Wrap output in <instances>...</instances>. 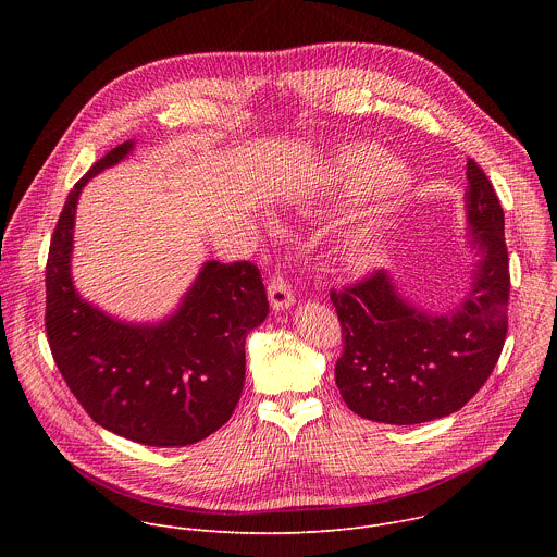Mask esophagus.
Wrapping results in <instances>:
<instances>
[{
    "instance_id": "obj_1",
    "label": "esophagus",
    "mask_w": 557,
    "mask_h": 557,
    "mask_svg": "<svg viewBox=\"0 0 557 557\" xmlns=\"http://www.w3.org/2000/svg\"><path fill=\"white\" fill-rule=\"evenodd\" d=\"M269 301H271L273 310H277V312L284 310V308H288V306L295 301L293 288H290V284H288L284 277L275 275V277L269 282Z\"/></svg>"
}]
</instances>
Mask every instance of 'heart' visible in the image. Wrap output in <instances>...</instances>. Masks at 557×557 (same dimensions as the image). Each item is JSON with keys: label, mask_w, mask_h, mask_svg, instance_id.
Masks as SVG:
<instances>
[{"label": "heart", "mask_w": 557, "mask_h": 557, "mask_svg": "<svg viewBox=\"0 0 557 557\" xmlns=\"http://www.w3.org/2000/svg\"><path fill=\"white\" fill-rule=\"evenodd\" d=\"M350 262L357 269H370V267H374L379 262V251L374 247H355L350 251Z\"/></svg>", "instance_id": "heart-1"}]
</instances>
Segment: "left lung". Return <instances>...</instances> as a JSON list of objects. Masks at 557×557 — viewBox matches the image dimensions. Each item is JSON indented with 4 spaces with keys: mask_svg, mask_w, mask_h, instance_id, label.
Returning <instances> with one entry per match:
<instances>
[{
    "mask_svg": "<svg viewBox=\"0 0 557 557\" xmlns=\"http://www.w3.org/2000/svg\"><path fill=\"white\" fill-rule=\"evenodd\" d=\"M465 211L479 264L451 312L417 308L383 271L331 290L344 339L335 383L355 414L387 425L449 417L485 385L498 363L511 284L505 213L490 178L471 158Z\"/></svg>",
    "mask_w": 557,
    "mask_h": 557,
    "instance_id": "left-lung-1",
    "label": "left lung"
}]
</instances>
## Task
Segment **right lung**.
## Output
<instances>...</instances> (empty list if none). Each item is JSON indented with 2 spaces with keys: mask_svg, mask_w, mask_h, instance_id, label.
<instances>
[{
  "mask_svg": "<svg viewBox=\"0 0 557 557\" xmlns=\"http://www.w3.org/2000/svg\"><path fill=\"white\" fill-rule=\"evenodd\" d=\"M132 149L125 140L108 151L67 194L46 264V333L61 376L101 428L151 447H183L231 419L245 385V342L269 314V299L256 264L215 260L158 324L121 322L76 293L78 194Z\"/></svg>",
  "mask_w": 557,
  "mask_h": 557,
  "instance_id": "add662e5",
  "label": "right lung"
}]
</instances>
